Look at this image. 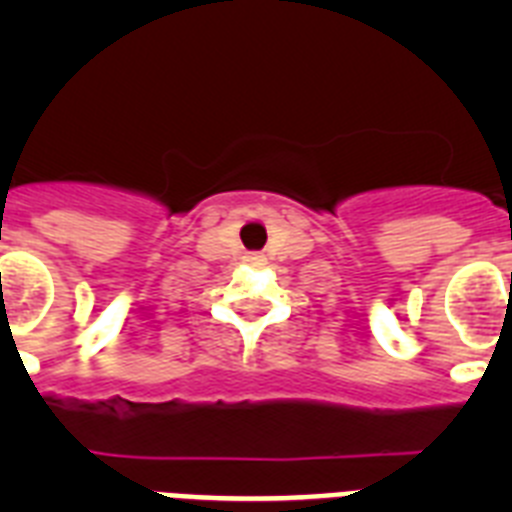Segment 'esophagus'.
I'll return each instance as SVG.
<instances>
[{"label": "esophagus", "mask_w": 512, "mask_h": 512, "mask_svg": "<svg viewBox=\"0 0 512 512\" xmlns=\"http://www.w3.org/2000/svg\"><path fill=\"white\" fill-rule=\"evenodd\" d=\"M246 261H248V264H253V266H261V264H264V256H261V253H248Z\"/></svg>", "instance_id": "obj_1"}]
</instances>
